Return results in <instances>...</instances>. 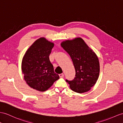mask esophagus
Segmentation results:
<instances>
[{
	"mask_svg": "<svg viewBox=\"0 0 123 123\" xmlns=\"http://www.w3.org/2000/svg\"><path fill=\"white\" fill-rule=\"evenodd\" d=\"M59 77H61V78L64 77V74H59Z\"/></svg>",
	"mask_w": 123,
	"mask_h": 123,
	"instance_id": "34e87169",
	"label": "esophagus"
}]
</instances>
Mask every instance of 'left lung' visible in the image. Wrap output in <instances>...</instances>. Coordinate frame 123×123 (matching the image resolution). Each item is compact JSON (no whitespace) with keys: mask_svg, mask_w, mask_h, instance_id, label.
<instances>
[{"mask_svg":"<svg viewBox=\"0 0 123 123\" xmlns=\"http://www.w3.org/2000/svg\"><path fill=\"white\" fill-rule=\"evenodd\" d=\"M61 45L70 55L75 68L74 78L66 80L70 88L79 93L89 91L99 76L100 63L96 54L79 37L62 41Z\"/></svg>","mask_w":123,"mask_h":123,"instance_id":"8db88e82","label":"left lung"}]
</instances>
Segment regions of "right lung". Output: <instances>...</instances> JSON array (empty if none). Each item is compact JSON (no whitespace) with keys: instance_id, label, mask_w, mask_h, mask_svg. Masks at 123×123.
Wrapping results in <instances>:
<instances>
[{"instance_id":"obj_1","label":"right lung","mask_w":123,"mask_h":123,"mask_svg":"<svg viewBox=\"0 0 123 123\" xmlns=\"http://www.w3.org/2000/svg\"><path fill=\"white\" fill-rule=\"evenodd\" d=\"M54 46L53 42L40 37L31 45L22 58L24 79L29 86L37 91L47 90L59 78L49 58Z\"/></svg>"}]
</instances>
